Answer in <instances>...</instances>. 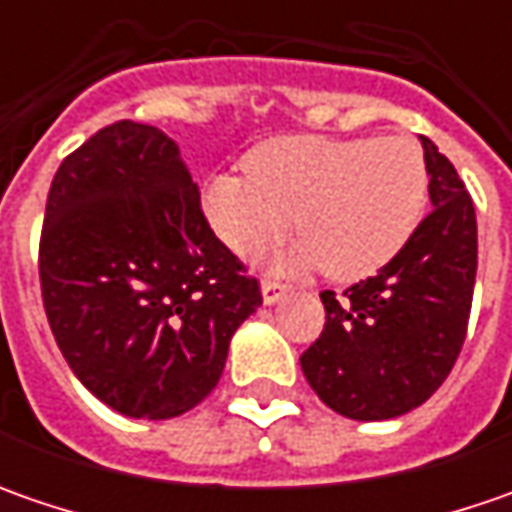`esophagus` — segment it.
<instances>
[{
    "mask_svg": "<svg viewBox=\"0 0 512 512\" xmlns=\"http://www.w3.org/2000/svg\"><path fill=\"white\" fill-rule=\"evenodd\" d=\"M287 296V287L279 285V282H270V279H265L262 282V302L265 305H276V302H282Z\"/></svg>",
    "mask_w": 512,
    "mask_h": 512,
    "instance_id": "34e87169",
    "label": "esophagus"
}]
</instances>
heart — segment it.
Returning <instances> with one entry per match:
<instances>
[{"mask_svg": "<svg viewBox=\"0 0 512 512\" xmlns=\"http://www.w3.org/2000/svg\"><path fill=\"white\" fill-rule=\"evenodd\" d=\"M245 173L207 176L199 210L236 256L276 242L293 216L302 236L267 262L276 273L364 279L399 256L427 205V162L404 136H282L250 150Z\"/></svg>", "mask_w": 512, "mask_h": 512, "instance_id": "obj_1", "label": "heart"}]
</instances>
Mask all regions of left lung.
<instances>
[{
    "mask_svg": "<svg viewBox=\"0 0 512 512\" xmlns=\"http://www.w3.org/2000/svg\"><path fill=\"white\" fill-rule=\"evenodd\" d=\"M430 213L396 259L344 296L322 293L327 322L305 350L316 396L353 422H384L424 404L447 379L476 285V210L450 159L422 139Z\"/></svg>",
    "mask_w": 512,
    "mask_h": 512,
    "instance_id": "8db88e82",
    "label": "left lung"
}]
</instances>
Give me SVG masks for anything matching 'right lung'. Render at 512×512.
Returning a JSON list of instances; mask_svg holds the SVG:
<instances>
[{
  "mask_svg": "<svg viewBox=\"0 0 512 512\" xmlns=\"http://www.w3.org/2000/svg\"><path fill=\"white\" fill-rule=\"evenodd\" d=\"M39 279L73 376L130 419L205 402L259 282L205 225L179 145L139 122L99 130L59 165Z\"/></svg>",
  "mask_w": 512,
  "mask_h": 512,
  "instance_id": "add662e5",
  "label": "right lung"
}]
</instances>
